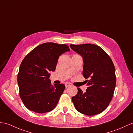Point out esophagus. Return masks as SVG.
Instances as JSON below:
<instances>
[{"label":"esophagus","mask_w":133,"mask_h":133,"mask_svg":"<svg viewBox=\"0 0 133 133\" xmlns=\"http://www.w3.org/2000/svg\"><path fill=\"white\" fill-rule=\"evenodd\" d=\"M65 86H66V88H67V87H70L71 84H70V83H65Z\"/></svg>","instance_id":"esophagus-1"}]
</instances>
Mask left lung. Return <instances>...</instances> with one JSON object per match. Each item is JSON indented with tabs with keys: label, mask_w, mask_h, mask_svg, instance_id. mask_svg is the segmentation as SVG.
<instances>
[{
	"label": "left lung",
	"mask_w": 133,
	"mask_h": 133,
	"mask_svg": "<svg viewBox=\"0 0 133 133\" xmlns=\"http://www.w3.org/2000/svg\"><path fill=\"white\" fill-rule=\"evenodd\" d=\"M74 51L83 57V75L87 80L86 92L78 88L72 97L76 109L87 116L100 114L108 107L116 84L115 67L111 58L100 46L95 44H71Z\"/></svg>",
	"instance_id": "1"
}]
</instances>
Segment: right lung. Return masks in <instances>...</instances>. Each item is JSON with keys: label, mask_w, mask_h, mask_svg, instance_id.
<instances>
[{"label": "right lung", "mask_w": 133, "mask_h": 133, "mask_svg": "<svg viewBox=\"0 0 133 133\" xmlns=\"http://www.w3.org/2000/svg\"><path fill=\"white\" fill-rule=\"evenodd\" d=\"M69 51L67 45L47 42L37 46L24 58L17 82L21 99L29 110L44 113L57 106L65 85H51L49 72L54 71L59 57Z\"/></svg>", "instance_id": "obj_1"}]
</instances>
